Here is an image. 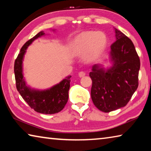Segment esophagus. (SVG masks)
I'll use <instances>...</instances> for the list:
<instances>
[{
  "instance_id": "1",
  "label": "esophagus",
  "mask_w": 151,
  "mask_h": 151,
  "mask_svg": "<svg viewBox=\"0 0 151 151\" xmlns=\"http://www.w3.org/2000/svg\"><path fill=\"white\" fill-rule=\"evenodd\" d=\"M85 72H83V71H81V72H80L78 73V76L79 77H83V76H85Z\"/></svg>"
}]
</instances>
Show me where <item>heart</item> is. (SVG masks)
Masks as SVG:
<instances>
[{
    "mask_svg": "<svg viewBox=\"0 0 151 151\" xmlns=\"http://www.w3.org/2000/svg\"><path fill=\"white\" fill-rule=\"evenodd\" d=\"M108 39L103 32L84 31L74 38L69 45L73 56L83 55L84 60L92 62L97 59L105 50Z\"/></svg>",
    "mask_w": 151,
    "mask_h": 151,
    "instance_id": "heart-1",
    "label": "heart"
}]
</instances>
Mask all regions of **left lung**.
Instances as JSON below:
<instances>
[{
  "instance_id": "left-lung-1",
  "label": "left lung",
  "mask_w": 151,
  "mask_h": 151,
  "mask_svg": "<svg viewBox=\"0 0 151 151\" xmlns=\"http://www.w3.org/2000/svg\"><path fill=\"white\" fill-rule=\"evenodd\" d=\"M116 41L109 53L112 65H94L91 98L97 109L109 112L126 106L139 86L140 59L132 40L114 28Z\"/></svg>"
}]
</instances>
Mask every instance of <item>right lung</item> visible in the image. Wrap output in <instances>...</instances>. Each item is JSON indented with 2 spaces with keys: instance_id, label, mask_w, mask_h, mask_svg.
Segmentation results:
<instances>
[{
  "instance_id": "right-lung-1",
  "label": "right lung",
  "mask_w": 151,
  "mask_h": 151,
  "mask_svg": "<svg viewBox=\"0 0 151 151\" xmlns=\"http://www.w3.org/2000/svg\"><path fill=\"white\" fill-rule=\"evenodd\" d=\"M43 35H45L44 32L40 31L22 46L15 60L14 70L17 91L30 108L39 113L51 114L62 111L67 103L71 76H66L50 88L39 91L26 85L22 73V60L28 47L35 39Z\"/></svg>"
}]
</instances>
